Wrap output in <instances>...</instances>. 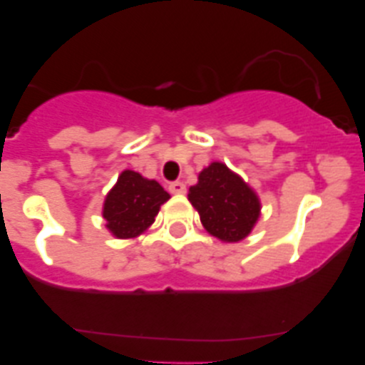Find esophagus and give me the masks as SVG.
<instances>
[{"mask_svg":"<svg viewBox=\"0 0 365 365\" xmlns=\"http://www.w3.org/2000/svg\"><path fill=\"white\" fill-rule=\"evenodd\" d=\"M169 192H171V194H183V192H185V183H183V182L169 183Z\"/></svg>","mask_w":365,"mask_h":365,"instance_id":"obj_1","label":"esophagus"}]
</instances>
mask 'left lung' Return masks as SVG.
I'll return each mask as SVG.
<instances>
[{
    "label": "left lung",
    "mask_w": 365,
    "mask_h": 365,
    "mask_svg": "<svg viewBox=\"0 0 365 365\" xmlns=\"http://www.w3.org/2000/svg\"><path fill=\"white\" fill-rule=\"evenodd\" d=\"M205 230L222 242H240L259 219L256 192L222 162H212L189 189Z\"/></svg>",
    "instance_id": "left-lung-1"
}]
</instances>
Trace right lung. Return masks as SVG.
I'll use <instances>...</instances> for the list:
<instances>
[{
  "label": "right lung",
  "mask_w": 365,
  "mask_h": 365,
  "mask_svg": "<svg viewBox=\"0 0 365 365\" xmlns=\"http://www.w3.org/2000/svg\"><path fill=\"white\" fill-rule=\"evenodd\" d=\"M169 194L155 180L143 178L139 173L125 169L116 185L106 196L102 215L106 227L116 238H134L145 233L155 220L160 205Z\"/></svg>",
  "instance_id": "obj_1"
}]
</instances>
